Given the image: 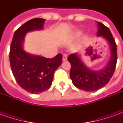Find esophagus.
I'll list each match as a JSON object with an SVG mask.
<instances>
[{
    "mask_svg": "<svg viewBox=\"0 0 123 123\" xmlns=\"http://www.w3.org/2000/svg\"><path fill=\"white\" fill-rule=\"evenodd\" d=\"M67 55H64L63 56H62V61H67Z\"/></svg>",
    "mask_w": 123,
    "mask_h": 123,
    "instance_id": "1",
    "label": "esophagus"
}]
</instances>
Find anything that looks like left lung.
I'll list each match as a JSON object with an SVG mask.
<instances>
[{"label":"left lung","instance_id":"8db88e82","mask_svg":"<svg viewBox=\"0 0 123 123\" xmlns=\"http://www.w3.org/2000/svg\"><path fill=\"white\" fill-rule=\"evenodd\" d=\"M98 36H102L110 45L111 55L108 64L103 69L94 71L83 64L78 54H70L68 57L71 64L70 77L73 84L78 89L86 92L98 90L105 86L113 76L117 61V45L113 35L103 24L98 22Z\"/></svg>","mask_w":123,"mask_h":123}]
</instances>
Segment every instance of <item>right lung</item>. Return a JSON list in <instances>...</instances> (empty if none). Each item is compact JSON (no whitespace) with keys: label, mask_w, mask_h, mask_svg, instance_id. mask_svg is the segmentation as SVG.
<instances>
[{"label":"right lung","mask_w":123,"mask_h":123,"mask_svg":"<svg viewBox=\"0 0 123 123\" xmlns=\"http://www.w3.org/2000/svg\"><path fill=\"white\" fill-rule=\"evenodd\" d=\"M45 20L34 18L25 22L14 32L10 49L12 73L20 87L28 92L37 94L50 88L55 70L61 64L62 55L47 59L32 55L24 51L22 43L26 33L43 29Z\"/></svg>","instance_id":"obj_1"}]
</instances>
